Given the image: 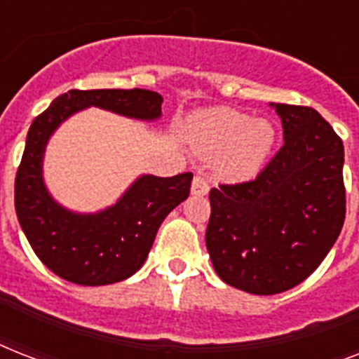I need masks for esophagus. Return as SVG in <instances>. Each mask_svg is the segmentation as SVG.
Instances as JSON below:
<instances>
[{
	"mask_svg": "<svg viewBox=\"0 0 359 359\" xmlns=\"http://www.w3.org/2000/svg\"><path fill=\"white\" fill-rule=\"evenodd\" d=\"M208 190H210V186H208V180L201 175H196L194 180H191V194L194 196H207Z\"/></svg>",
	"mask_w": 359,
	"mask_h": 359,
	"instance_id": "34e87169",
	"label": "esophagus"
}]
</instances>
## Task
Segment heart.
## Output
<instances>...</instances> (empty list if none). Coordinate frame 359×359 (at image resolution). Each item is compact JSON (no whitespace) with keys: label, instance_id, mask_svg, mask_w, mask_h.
<instances>
[{"label":"heart","instance_id":"b5f03b06","mask_svg":"<svg viewBox=\"0 0 359 359\" xmlns=\"http://www.w3.org/2000/svg\"><path fill=\"white\" fill-rule=\"evenodd\" d=\"M190 137L197 151L218 158L219 173L231 180L255 177L266 162L276 141L268 121H253L244 111L231 108L207 109L190 121Z\"/></svg>","mask_w":359,"mask_h":359}]
</instances>
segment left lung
I'll return each instance as SVG.
<instances>
[{"label":"left lung","mask_w":359,"mask_h":359,"mask_svg":"<svg viewBox=\"0 0 359 359\" xmlns=\"http://www.w3.org/2000/svg\"><path fill=\"white\" fill-rule=\"evenodd\" d=\"M283 147L253 180L210 190L207 242L225 283L279 294L311 276L339 236L346 212L343 141L317 109L270 104Z\"/></svg>","instance_id":"obj_1"}]
</instances>
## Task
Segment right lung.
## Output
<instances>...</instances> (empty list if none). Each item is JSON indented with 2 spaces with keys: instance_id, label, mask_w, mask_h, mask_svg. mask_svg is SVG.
Here are the masks:
<instances>
[{
  "instance_id": "obj_1",
  "label": "right lung",
  "mask_w": 359,
  "mask_h": 359,
  "mask_svg": "<svg viewBox=\"0 0 359 359\" xmlns=\"http://www.w3.org/2000/svg\"><path fill=\"white\" fill-rule=\"evenodd\" d=\"M162 102L158 93L147 89H72L31 123L14 180V207L33 251L55 276L97 287L137 272L165 216L190 196L194 175H143L114 207L97 214L70 212L53 201L42 180L50 135L67 117L89 106L154 121L162 115Z\"/></svg>"
}]
</instances>
